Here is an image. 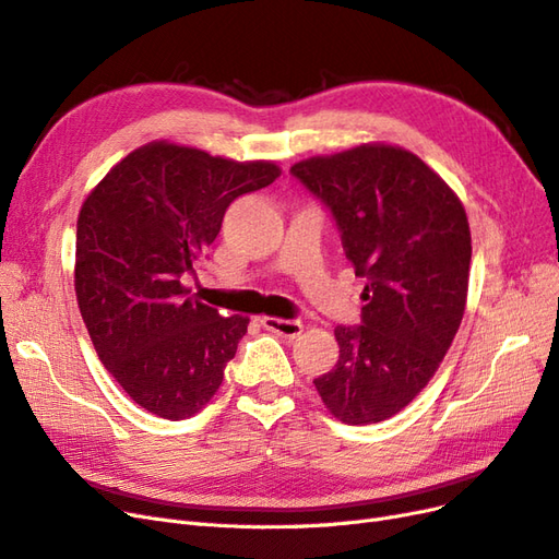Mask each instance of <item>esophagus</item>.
Masks as SVG:
<instances>
[{"instance_id":"1","label":"esophagus","mask_w":559,"mask_h":559,"mask_svg":"<svg viewBox=\"0 0 559 559\" xmlns=\"http://www.w3.org/2000/svg\"><path fill=\"white\" fill-rule=\"evenodd\" d=\"M261 323H263L265 331H273V333H277L282 337H288V340H294V337H298L302 333V321H298V319L263 317Z\"/></svg>"}]
</instances>
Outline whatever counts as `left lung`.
<instances>
[{
	"mask_svg": "<svg viewBox=\"0 0 559 559\" xmlns=\"http://www.w3.org/2000/svg\"><path fill=\"white\" fill-rule=\"evenodd\" d=\"M292 176L331 210L365 277L360 325H337L340 358L314 386L342 423L386 420L426 389L463 321L465 207L428 164L383 143L298 162Z\"/></svg>",
	"mask_w": 559,
	"mask_h": 559,
	"instance_id": "8db88e82",
	"label": "left lung"
}]
</instances>
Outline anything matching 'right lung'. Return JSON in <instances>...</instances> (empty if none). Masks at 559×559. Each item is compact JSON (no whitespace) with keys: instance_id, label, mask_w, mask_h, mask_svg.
<instances>
[{"instance_id":"add662e5","label":"right lung","mask_w":559,"mask_h":559,"mask_svg":"<svg viewBox=\"0 0 559 559\" xmlns=\"http://www.w3.org/2000/svg\"><path fill=\"white\" fill-rule=\"evenodd\" d=\"M280 178L273 162H230L147 143L85 199L75 298L104 368L150 414L180 420L222 386L249 319L224 317L182 284L215 242L226 207Z\"/></svg>"}]
</instances>
